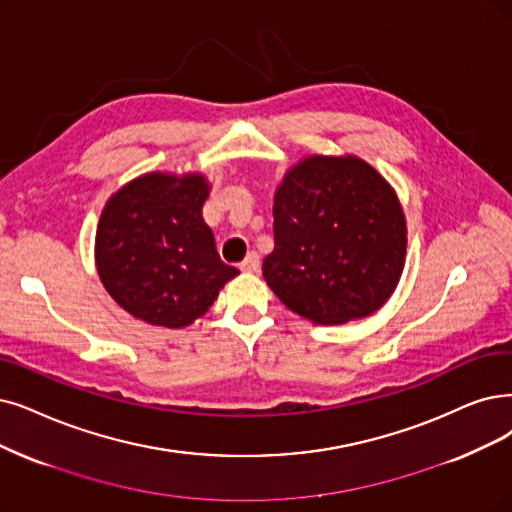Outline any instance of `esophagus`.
Segmentation results:
<instances>
[{"mask_svg":"<svg viewBox=\"0 0 512 512\" xmlns=\"http://www.w3.org/2000/svg\"><path fill=\"white\" fill-rule=\"evenodd\" d=\"M239 269L243 273H256L260 269V256L256 252H250L248 256H245V260L239 264Z\"/></svg>","mask_w":512,"mask_h":512,"instance_id":"esophagus-1","label":"esophagus"}]
</instances>
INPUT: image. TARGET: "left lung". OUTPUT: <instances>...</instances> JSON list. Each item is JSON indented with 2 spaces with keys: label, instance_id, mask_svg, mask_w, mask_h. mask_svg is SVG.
Segmentation results:
<instances>
[{
  "label": "left lung",
  "instance_id": "8db88e82",
  "mask_svg": "<svg viewBox=\"0 0 512 512\" xmlns=\"http://www.w3.org/2000/svg\"><path fill=\"white\" fill-rule=\"evenodd\" d=\"M275 248L262 275L290 311L317 325L376 313L405 264V214L393 187L355 155H311L275 191Z\"/></svg>",
  "mask_w": 512,
  "mask_h": 512
}]
</instances>
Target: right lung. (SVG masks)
Returning a JSON list of instances; mask_svg holds the SVG:
<instances>
[{
    "label": "right lung",
    "mask_w": 512,
    "mask_h": 512,
    "mask_svg": "<svg viewBox=\"0 0 512 512\" xmlns=\"http://www.w3.org/2000/svg\"><path fill=\"white\" fill-rule=\"evenodd\" d=\"M203 174H142L111 195L96 229V269L132 317L176 330L206 313L239 275L216 252L201 216Z\"/></svg>",
    "instance_id": "right-lung-1"
}]
</instances>
